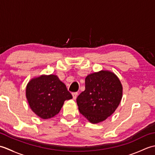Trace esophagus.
<instances>
[{
    "mask_svg": "<svg viewBox=\"0 0 155 155\" xmlns=\"http://www.w3.org/2000/svg\"><path fill=\"white\" fill-rule=\"evenodd\" d=\"M72 97H73V99H76L78 96V93H77V92H76V93H72Z\"/></svg>",
    "mask_w": 155,
    "mask_h": 155,
    "instance_id": "34e87169",
    "label": "esophagus"
}]
</instances>
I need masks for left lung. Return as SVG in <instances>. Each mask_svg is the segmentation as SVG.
I'll list each match as a JSON object with an SVG mask.
<instances>
[{"label": "left lung", "instance_id": "obj_1", "mask_svg": "<svg viewBox=\"0 0 155 155\" xmlns=\"http://www.w3.org/2000/svg\"><path fill=\"white\" fill-rule=\"evenodd\" d=\"M123 97V86L113 72L101 71L88 74L85 78V90L78 95L77 103L80 113L97 124L113 114Z\"/></svg>", "mask_w": 155, "mask_h": 155}]
</instances>
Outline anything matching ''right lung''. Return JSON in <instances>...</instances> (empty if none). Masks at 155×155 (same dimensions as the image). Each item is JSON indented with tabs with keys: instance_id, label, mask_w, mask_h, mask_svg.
I'll list each match as a JSON object with an SVG mask.
<instances>
[{
	"instance_id": "1",
	"label": "right lung",
	"mask_w": 155,
	"mask_h": 155,
	"mask_svg": "<svg viewBox=\"0 0 155 155\" xmlns=\"http://www.w3.org/2000/svg\"><path fill=\"white\" fill-rule=\"evenodd\" d=\"M26 97L31 110L43 119L57 115L64 102L72 98L66 85L54 74L31 79L26 88Z\"/></svg>"
}]
</instances>
